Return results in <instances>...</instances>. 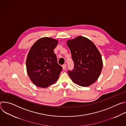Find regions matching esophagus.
<instances>
[{
  "mask_svg": "<svg viewBox=\"0 0 126 126\" xmlns=\"http://www.w3.org/2000/svg\"><path fill=\"white\" fill-rule=\"evenodd\" d=\"M62 67H63V69L64 70V69H66V64H63V65H62Z\"/></svg>",
  "mask_w": 126,
  "mask_h": 126,
  "instance_id": "esophagus-1",
  "label": "esophagus"
}]
</instances>
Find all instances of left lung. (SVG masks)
Masks as SVG:
<instances>
[{
  "mask_svg": "<svg viewBox=\"0 0 126 126\" xmlns=\"http://www.w3.org/2000/svg\"><path fill=\"white\" fill-rule=\"evenodd\" d=\"M67 44L74 65L72 70H68L69 77L83 87L92 84L98 79L103 67L102 57L96 46L82 36L68 40Z\"/></svg>",
  "mask_w": 126,
  "mask_h": 126,
  "instance_id": "8db88e82",
  "label": "left lung"
}]
</instances>
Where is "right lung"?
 I'll list each match as a JSON object with an SVG mask.
<instances>
[{"label":"right lung","instance_id":"add662e5","mask_svg":"<svg viewBox=\"0 0 126 126\" xmlns=\"http://www.w3.org/2000/svg\"><path fill=\"white\" fill-rule=\"evenodd\" d=\"M58 41L49 37L40 38L31 48L26 59L27 74L39 87L46 88L55 83L63 68L54 52Z\"/></svg>","mask_w":126,"mask_h":126}]
</instances>
